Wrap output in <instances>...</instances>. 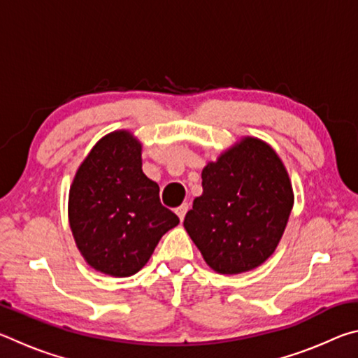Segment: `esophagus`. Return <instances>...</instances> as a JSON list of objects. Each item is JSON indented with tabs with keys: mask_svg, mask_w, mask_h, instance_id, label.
Masks as SVG:
<instances>
[{
	"mask_svg": "<svg viewBox=\"0 0 358 358\" xmlns=\"http://www.w3.org/2000/svg\"><path fill=\"white\" fill-rule=\"evenodd\" d=\"M187 210H189V205H187V203L180 205V207H178L177 210H175V211H177L178 217H180V221H183V220H185V216H186V213H187Z\"/></svg>",
	"mask_w": 358,
	"mask_h": 358,
	"instance_id": "obj_1",
	"label": "esophagus"
}]
</instances>
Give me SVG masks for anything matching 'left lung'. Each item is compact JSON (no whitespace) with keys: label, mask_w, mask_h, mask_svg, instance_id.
<instances>
[{"label":"left lung","mask_w":358,"mask_h":358,"mask_svg":"<svg viewBox=\"0 0 358 358\" xmlns=\"http://www.w3.org/2000/svg\"><path fill=\"white\" fill-rule=\"evenodd\" d=\"M201 197L183 226L211 268L238 275L275 252L294 207L289 175L276 151L245 137L202 171Z\"/></svg>","instance_id":"left-lung-1"}]
</instances>
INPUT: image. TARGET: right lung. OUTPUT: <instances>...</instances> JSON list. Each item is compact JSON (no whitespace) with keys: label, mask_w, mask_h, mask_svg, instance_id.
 <instances>
[{"label":"right lung","mask_w":358,"mask_h":358,"mask_svg":"<svg viewBox=\"0 0 358 358\" xmlns=\"http://www.w3.org/2000/svg\"><path fill=\"white\" fill-rule=\"evenodd\" d=\"M68 211L83 259L115 278L136 275L162 235L180 222L162 207L159 186L142 171V143L128 131L104 136L85 157Z\"/></svg>","instance_id":"right-lung-1"}]
</instances>
